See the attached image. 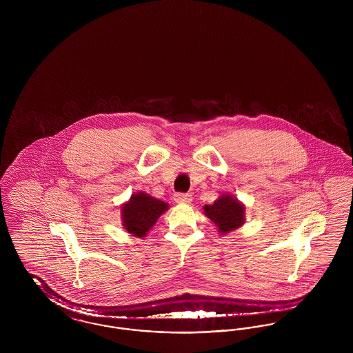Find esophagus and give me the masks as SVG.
<instances>
[{
  "instance_id": "1",
  "label": "esophagus",
  "mask_w": 353,
  "mask_h": 353,
  "mask_svg": "<svg viewBox=\"0 0 353 353\" xmlns=\"http://www.w3.org/2000/svg\"><path fill=\"white\" fill-rule=\"evenodd\" d=\"M174 201L179 203H189L192 202V194L189 193H176L174 194Z\"/></svg>"
}]
</instances>
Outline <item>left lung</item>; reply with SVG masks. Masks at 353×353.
<instances>
[{
  "label": "left lung",
  "instance_id": "obj_1",
  "mask_svg": "<svg viewBox=\"0 0 353 353\" xmlns=\"http://www.w3.org/2000/svg\"><path fill=\"white\" fill-rule=\"evenodd\" d=\"M205 214L219 226V233H229L243 223L245 206L233 196H221L213 205H205Z\"/></svg>",
  "mask_w": 353,
  "mask_h": 353
}]
</instances>
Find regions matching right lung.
<instances>
[{"label": "right lung", "instance_id": "add662e5", "mask_svg": "<svg viewBox=\"0 0 353 353\" xmlns=\"http://www.w3.org/2000/svg\"><path fill=\"white\" fill-rule=\"evenodd\" d=\"M167 209L168 203L156 200L143 192L136 193L121 208L123 225L128 233L145 236V233Z\"/></svg>", "mask_w": 353, "mask_h": 353}]
</instances>
